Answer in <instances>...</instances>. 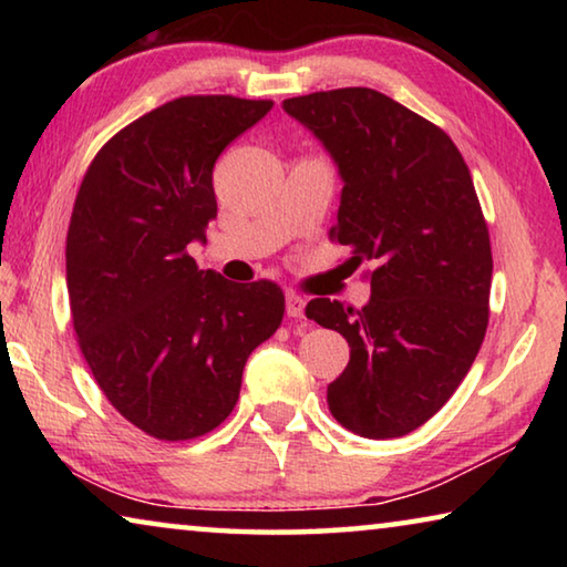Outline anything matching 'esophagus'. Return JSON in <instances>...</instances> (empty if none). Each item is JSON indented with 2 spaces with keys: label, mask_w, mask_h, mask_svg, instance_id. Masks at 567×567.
<instances>
[{
  "label": "esophagus",
  "mask_w": 567,
  "mask_h": 567,
  "mask_svg": "<svg viewBox=\"0 0 567 567\" xmlns=\"http://www.w3.org/2000/svg\"><path fill=\"white\" fill-rule=\"evenodd\" d=\"M285 310H287V318L302 320V318H305V300H302L300 295L287 292V295H285Z\"/></svg>",
  "instance_id": "34e87169"
}]
</instances>
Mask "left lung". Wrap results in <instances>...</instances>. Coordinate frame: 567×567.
I'll return each mask as SVG.
<instances>
[{"mask_svg":"<svg viewBox=\"0 0 567 567\" xmlns=\"http://www.w3.org/2000/svg\"><path fill=\"white\" fill-rule=\"evenodd\" d=\"M282 107L342 177L330 239L375 265L362 310L307 302V318L350 344L330 412L354 435H408L453 398L487 330L493 252L473 177L443 130L382 92H312Z\"/></svg>","mask_w":567,"mask_h":567,"instance_id":"obj_1","label":"left lung"}]
</instances>
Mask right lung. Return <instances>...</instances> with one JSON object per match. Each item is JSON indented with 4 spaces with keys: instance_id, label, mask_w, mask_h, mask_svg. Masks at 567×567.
I'll use <instances>...</instances> for the list:
<instances>
[{
    "instance_id": "obj_1",
    "label": "right lung",
    "mask_w": 567,
    "mask_h": 567,
    "mask_svg": "<svg viewBox=\"0 0 567 567\" xmlns=\"http://www.w3.org/2000/svg\"><path fill=\"white\" fill-rule=\"evenodd\" d=\"M270 110L233 94L172 100L114 134L76 192L66 233L76 342L112 408L157 440L225 422L249 352L282 322L275 282H229L187 252L217 217V157Z\"/></svg>"
}]
</instances>
